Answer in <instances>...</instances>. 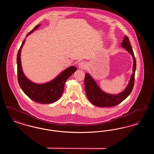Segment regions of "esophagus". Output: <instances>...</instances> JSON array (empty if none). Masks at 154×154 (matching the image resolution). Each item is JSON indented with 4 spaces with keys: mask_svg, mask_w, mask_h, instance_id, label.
<instances>
[{
    "mask_svg": "<svg viewBox=\"0 0 154 154\" xmlns=\"http://www.w3.org/2000/svg\"><path fill=\"white\" fill-rule=\"evenodd\" d=\"M79 67L81 69H84L85 67H86L87 66V63L85 62V61H81L79 63Z\"/></svg>",
    "mask_w": 154,
    "mask_h": 154,
    "instance_id": "esophagus-1",
    "label": "esophagus"
}]
</instances>
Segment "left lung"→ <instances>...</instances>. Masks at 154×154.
<instances>
[{
  "instance_id": "obj_1",
  "label": "left lung",
  "mask_w": 154,
  "mask_h": 154,
  "mask_svg": "<svg viewBox=\"0 0 154 154\" xmlns=\"http://www.w3.org/2000/svg\"><path fill=\"white\" fill-rule=\"evenodd\" d=\"M121 45L131 54L133 60V73L131 75L128 86L122 92L116 95L104 92L99 88L95 80L89 74H85L84 85L86 95L90 102L96 106L104 107L117 106L124 100L132 92L134 86V75L136 68V59L132 50V46L130 44L129 38L126 36L124 37Z\"/></svg>"
}]
</instances>
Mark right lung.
<instances>
[{"label": "right lung", "mask_w": 154, "mask_h": 154, "mask_svg": "<svg viewBox=\"0 0 154 154\" xmlns=\"http://www.w3.org/2000/svg\"><path fill=\"white\" fill-rule=\"evenodd\" d=\"M40 25H36L26 35L36 30ZM25 39L18 50L17 63V75L18 81L23 92L32 100L41 104H49L57 102L63 93L65 84L69 77L73 74L77 68L75 66H70L62 71L54 79L44 84H36L29 80L23 73L21 66V49L25 43Z\"/></svg>", "instance_id": "add662e5"}]
</instances>
